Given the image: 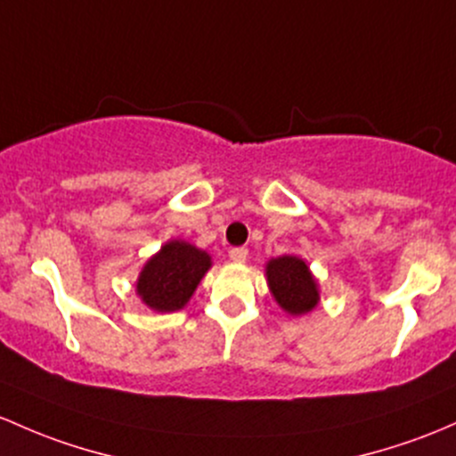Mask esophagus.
Returning <instances> with one entry per match:
<instances>
[{
    "label": "esophagus",
    "instance_id": "1",
    "mask_svg": "<svg viewBox=\"0 0 456 456\" xmlns=\"http://www.w3.org/2000/svg\"><path fill=\"white\" fill-rule=\"evenodd\" d=\"M230 261H234V263H246V258H248V249L246 248H232L230 249Z\"/></svg>",
    "mask_w": 456,
    "mask_h": 456
}]
</instances>
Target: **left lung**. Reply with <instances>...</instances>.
<instances>
[{
	"label": "left lung",
	"mask_w": 456,
	"mask_h": 456,
	"mask_svg": "<svg viewBox=\"0 0 456 456\" xmlns=\"http://www.w3.org/2000/svg\"><path fill=\"white\" fill-rule=\"evenodd\" d=\"M265 276L273 300L289 315H305L320 302V289L302 258L287 254L272 258L265 267Z\"/></svg>",
	"instance_id": "8db88e82"
}]
</instances>
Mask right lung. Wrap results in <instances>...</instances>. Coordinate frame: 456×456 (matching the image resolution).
Listing matches in <instances>:
<instances>
[{"label": "right lung", "mask_w": 456, "mask_h": 456, "mask_svg": "<svg viewBox=\"0 0 456 456\" xmlns=\"http://www.w3.org/2000/svg\"><path fill=\"white\" fill-rule=\"evenodd\" d=\"M210 269V256L187 241H167L145 263L136 281V293L159 313L180 311Z\"/></svg>", "instance_id": "add662e5"}]
</instances>
